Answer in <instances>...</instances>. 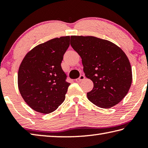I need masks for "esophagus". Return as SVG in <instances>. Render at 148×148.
<instances>
[{"label":"esophagus","instance_id":"34e87169","mask_svg":"<svg viewBox=\"0 0 148 148\" xmlns=\"http://www.w3.org/2000/svg\"><path fill=\"white\" fill-rule=\"evenodd\" d=\"M85 76L84 75H81V76H80L78 78H77L76 79V81L77 82H81V81H82V80H84V79H85Z\"/></svg>","mask_w":148,"mask_h":148}]
</instances>
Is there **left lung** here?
<instances>
[{
  "label": "left lung",
  "mask_w": 148,
  "mask_h": 148,
  "mask_svg": "<svg viewBox=\"0 0 148 148\" xmlns=\"http://www.w3.org/2000/svg\"><path fill=\"white\" fill-rule=\"evenodd\" d=\"M71 46L82 58L85 75L93 82L87 98L102 108L118 104L126 96L132 79L126 54L106 40L91 36H71Z\"/></svg>",
  "instance_id": "1"
}]
</instances>
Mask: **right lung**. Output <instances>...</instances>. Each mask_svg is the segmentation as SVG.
I'll return each instance as SVG.
<instances>
[{
  "instance_id": "obj_1",
  "label": "right lung",
  "mask_w": 148,
  "mask_h": 148,
  "mask_svg": "<svg viewBox=\"0 0 148 148\" xmlns=\"http://www.w3.org/2000/svg\"><path fill=\"white\" fill-rule=\"evenodd\" d=\"M70 36L40 44L27 53L19 68L17 83L25 102L35 111L49 114L65 99L70 83L61 68Z\"/></svg>"
}]
</instances>
